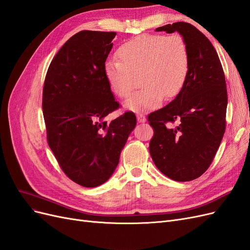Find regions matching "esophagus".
Here are the masks:
<instances>
[{
	"label": "esophagus",
	"mask_w": 250,
	"mask_h": 250,
	"mask_svg": "<svg viewBox=\"0 0 250 250\" xmlns=\"http://www.w3.org/2000/svg\"><path fill=\"white\" fill-rule=\"evenodd\" d=\"M137 118H138V121L140 123H145L146 122V117L143 115L142 112H139L137 115Z\"/></svg>",
	"instance_id": "obj_1"
}]
</instances>
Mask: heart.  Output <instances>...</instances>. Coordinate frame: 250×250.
<instances>
[{
    "instance_id": "b5f03b06",
    "label": "heart",
    "mask_w": 250,
    "mask_h": 250,
    "mask_svg": "<svg viewBox=\"0 0 250 250\" xmlns=\"http://www.w3.org/2000/svg\"><path fill=\"white\" fill-rule=\"evenodd\" d=\"M118 60L104 63V76L112 93L127 98L137 85L141 74L144 85L124 106L132 111L154 109L164 99L177 96L190 70V55L184 37L173 33L142 34L128 40L117 50Z\"/></svg>"
}]
</instances>
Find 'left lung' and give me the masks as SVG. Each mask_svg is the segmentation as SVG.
Masks as SVG:
<instances>
[{
    "label": "left lung",
    "mask_w": 250,
    "mask_h": 250,
    "mask_svg": "<svg viewBox=\"0 0 250 250\" xmlns=\"http://www.w3.org/2000/svg\"><path fill=\"white\" fill-rule=\"evenodd\" d=\"M155 31L184 37L190 70L175 99L148 116L154 130L150 155L166 176L190 181L208 170L223 138L228 107L224 72L213 44L193 25L177 21ZM174 122L177 126L170 125Z\"/></svg>",
    "instance_id": "1"
}]
</instances>
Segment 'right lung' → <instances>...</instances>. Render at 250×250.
<instances>
[{
	"mask_svg": "<svg viewBox=\"0 0 250 250\" xmlns=\"http://www.w3.org/2000/svg\"><path fill=\"white\" fill-rule=\"evenodd\" d=\"M116 34L83 30L73 35L53 58L44 79L48 144L65 175L85 188L109 179L137 125L131 111L104 121L120 106L104 76Z\"/></svg>",
	"mask_w": 250,
	"mask_h": 250,
	"instance_id": "right-lung-1",
	"label": "right lung"
}]
</instances>
